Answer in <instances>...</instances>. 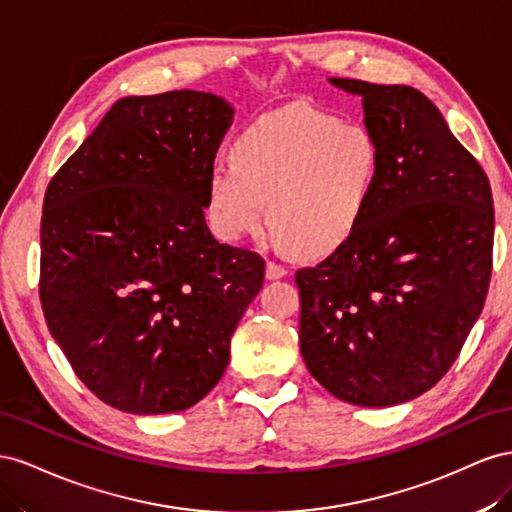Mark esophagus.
I'll return each mask as SVG.
<instances>
[{
	"instance_id": "34e87169",
	"label": "esophagus",
	"mask_w": 512,
	"mask_h": 512,
	"mask_svg": "<svg viewBox=\"0 0 512 512\" xmlns=\"http://www.w3.org/2000/svg\"><path fill=\"white\" fill-rule=\"evenodd\" d=\"M285 274H287V268L281 266V264H276V261H268V264H266V279L276 281V279H283Z\"/></svg>"
}]
</instances>
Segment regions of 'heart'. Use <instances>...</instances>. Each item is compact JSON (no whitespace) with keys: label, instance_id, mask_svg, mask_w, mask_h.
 <instances>
[{"label":"heart","instance_id":"heart-1","mask_svg":"<svg viewBox=\"0 0 512 512\" xmlns=\"http://www.w3.org/2000/svg\"><path fill=\"white\" fill-rule=\"evenodd\" d=\"M379 178V150L367 128L343 124L309 105L261 115L210 167L208 199L216 231L229 242L264 221L283 246L317 257L360 225Z\"/></svg>","mask_w":512,"mask_h":512}]
</instances>
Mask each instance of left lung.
<instances>
[{"label":"left lung","mask_w":512,"mask_h":512,"mask_svg":"<svg viewBox=\"0 0 512 512\" xmlns=\"http://www.w3.org/2000/svg\"><path fill=\"white\" fill-rule=\"evenodd\" d=\"M328 81L362 98L379 178L352 236L296 272L300 352L337 399L388 407L440 382L483 311L491 186L425 94L410 85Z\"/></svg>","instance_id":"obj_1"}]
</instances>
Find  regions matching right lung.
Listing matches in <instances>:
<instances>
[{
	"label": "right lung",
	"mask_w": 512,
	"mask_h": 512,
	"mask_svg": "<svg viewBox=\"0 0 512 512\" xmlns=\"http://www.w3.org/2000/svg\"><path fill=\"white\" fill-rule=\"evenodd\" d=\"M233 109L175 90L115 102L42 203L40 302L70 367L128 414L182 412L218 384L266 261L203 210Z\"/></svg>",
	"instance_id": "obj_1"
}]
</instances>
